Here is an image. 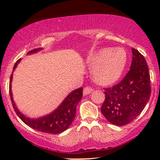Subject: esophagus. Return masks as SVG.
<instances>
[{"mask_svg": "<svg viewBox=\"0 0 160 160\" xmlns=\"http://www.w3.org/2000/svg\"><path fill=\"white\" fill-rule=\"evenodd\" d=\"M93 89H92L91 87H89V86H86L83 89V95H89V93H91L92 92Z\"/></svg>", "mask_w": 160, "mask_h": 160, "instance_id": "esophagus-1", "label": "esophagus"}]
</instances>
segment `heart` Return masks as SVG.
Returning <instances> with one entry per match:
<instances>
[{"label":"heart","mask_w":160,"mask_h":160,"mask_svg":"<svg viewBox=\"0 0 160 160\" xmlns=\"http://www.w3.org/2000/svg\"><path fill=\"white\" fill-rule=\"evenodd\" d=\"M127 59V53L122 48L100 49L88 59V64L92 68L93 80L104 86L114 83L123 74Z\"/></svg>","instance_id":"1"}]
</instances>
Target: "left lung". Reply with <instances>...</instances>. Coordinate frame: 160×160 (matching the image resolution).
<instances>
[{
  "label": "left lung",
  "instance_id": "8db88e82",
  "mask_svg": "<svg viewBox=\"0 0 160 160\" xmlns=\"http://www.w3.org/2000/svg\"><path fill=\"white\" fill-rule=\"evenodd\" d=\"M129 71L117 85L105 88V100L101 111L110 122L128 124L142 112L150 99L151 88L148 64L144 57L132 48Z\"/></svg>",
  "mask_w": 160,
  "mask_h": 160
}]
</instances>
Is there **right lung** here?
<instances>
[{
  "label": "right lung",
  "mask_w": 160,
  "mask_h": 160,
  "mask_svg": "<svg viewBox=\"0 0 160 160\" xmlns=\"http://www.w3.org/2000/svg\"><path fill=\"white\" fill-rule=\"evenodd\" d=\"M42 49V48H38L35 49H32L28 54H32L38 52ZM20 60L19 59L16 62L15 65L13 67L14 70L16 69V66L19 63ZM12 73L10 76V95L11 102H12V107L18 117L25 122L29 127L34 128L37 131L42 132L53 134H59L62 132L65 131L67 128L71 126L74 120L75 115H76V108L78 102L81 100L82 97V88L80 87L71 92L70 94L66 97L65 100L62 102V104L58 108L52 111L49 114L44 116L43 117H40L38 119H31L26 117L25 115L20 112L16 108L15 102L12 98V91H11V82L12 79Z\"/></svg>",
  "instance_id": "add662e5"
}]
</instances>
